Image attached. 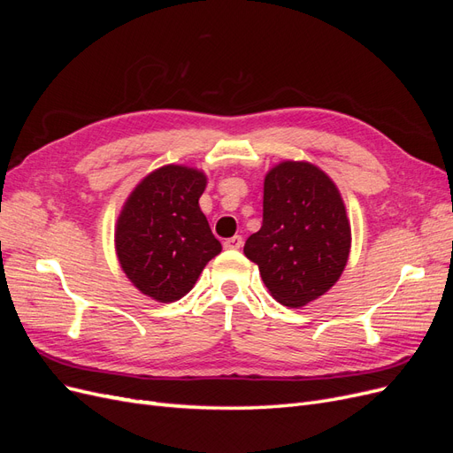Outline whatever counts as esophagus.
I'll return each instance as SVG.
<instances>
[{
    "instance_id": "esophagus-1",
    "label": "esophagus",
    "mask_w": 453,
    "mask_h": 453,
    "mask_svg": "<svg viewBox=\"0 0 453 453\" xmlns=\"http://www.w3.org/2000/svg\"><path fill=\"white\" fill-rule=\"evenodd\" d=\"M242 243H243L242 236H232V238H228V240L223 242V248H225V250H230V251H232V250H240Z\"/></svg>"
}]
</instances>
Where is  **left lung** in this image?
I'll use <instances>...</instances> for the list:
<instances>
[{"mask_svg": "<svg viewBox=\"0 0 453 453\" xmlns=\"http://www.w3.org/2000/svg\"><path fill=\"white\" fill-rule=\"evenodd\" d=\"M351 226L336 183L306 160H283L265 175L263 226L243 245L268 293L303 308L344 272Z\"/></svg>", "mask_w": 453, "mask_h": 453, "instance_id": "8db88e82", "label": "left lung"}]
</instances>
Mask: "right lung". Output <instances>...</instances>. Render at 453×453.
Listing matches in <instances>:
<instances>
[{
  "label": "right lung",
  "instance_id": "1",
  "mask_svg": "<svg viewBox=\"0 0 453 453\" xmlns=\"http://www.w3.org/2000/svg\"><path fill=\"white\" fill-rule=\"evenodd\" d=\"M208 175L185 164H166L134 187L115 225V251L132 285L157 303H175L221 253L200 196Z\"/></svg>",
  "mask_w": 453,
  "mask_h": 453
}]
</instances>
